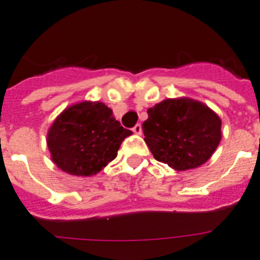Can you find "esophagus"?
Returning <instances> with one entry per match:
<instances>
[{"instance_id":"34e87169","label":"esophagus","mask_w":260,"mask_h":260,"mask_svg":"<svg viewBox=\"0 0 260 260\" xmlns=\"http://www.w3.org/2000/svg\"><path fill=\"white\" fill-rule=\"evenodd\" d=\"M132 131H133V133H135V135H141V133H142L141 124H136L135 127L132 128Z\"/></svg>"}]
</instances>
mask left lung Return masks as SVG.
<instances>
[{
    "mask_svg": "<svg viewBox=\"0 0 260 260\" xmlns=\"http://www.w3.org/2000/svg\"><path fill=\"white\" fill-rule=\"evenodd\" d=\"M147 115L145 142L156 160L176 171L202 166L220 144V118L200 101L167 98L147 109Z\"/></svg>",
    "mask_w": 260,
    "mask_h": 260,
    "instance_id": "8db88e82",
    "label": "left lung"
}]
</instances>
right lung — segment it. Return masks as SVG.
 Returning a JSON list of instances; mask_svg holds the SVG:
<instances>
[{"label":"right lung","instance_id":"right-lung-1","mask_svg":"<svg viewBox=\"0 0 260 260\" xmlns=\"http://www.w3.org/2000/svg\"><path fill=\"white\" fill-rule=\"evenodd\" d=\"M132 135L100 101L66 107L54 119L46 137L51 160L72 176H93L116 158L121 142Z\"/></svg>","mask_w":260,"mask_h":260}]
</instances>
